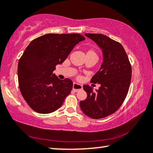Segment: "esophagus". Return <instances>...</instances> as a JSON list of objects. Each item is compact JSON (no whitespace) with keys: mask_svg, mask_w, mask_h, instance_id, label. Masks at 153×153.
<instances>
[{"mask_svg":"<svg viewBox=\"0 0 153 153\" xmlns=\"http://www.w3.org/2000/svg\"><path fill=\"white\" fill-rule=\"evenodd\" d=\"M73 91L75 92H77L79 91H81V90L83 89V86L81 84H79L77 83H73V87H72Z\"/></svg>","mask_w":153,"mask_h":153,"instance_id":"34e87169","label":"esophagus"}]
</instances>
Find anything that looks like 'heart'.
<instances>
[{
  "label": "heart",
  "mask_w": 153,
  "mask_h": 153,
  "mask_svg": "<svg viewBox=\"0 0 153 153\" xmlns=\"http://www.w3.org/2000/svg\"><path fill=\"white\" fill-rule=\"evenodd\" d=\"M86 56H91V57L97 58V52L93 49H88L86 51Z\"/></svg>",
  "instance_id": "heart-1"
}]
</instances>
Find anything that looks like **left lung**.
I'll list each match as a JSON object with an SVG mask.
<instances>
[{"mask_svg":"<svg viewBox=\"0 0 153 153\" xmlns=\"http://www.w3.org/2000/svg\"><path fill=\"white\" fill-rule=\"evenodd\" d=\"M101 48L104 61L91 82L100 83L99 90L83 85L87 98L80 102V107L93 119L104 118L116 111L128 93L131 79V67L128 56L121 44L106 35L85 33Z\"/></svg>","mask_w":153,"mask_h":153,"instance_id":"8db88e82","label":"left lung"}]
</instances>
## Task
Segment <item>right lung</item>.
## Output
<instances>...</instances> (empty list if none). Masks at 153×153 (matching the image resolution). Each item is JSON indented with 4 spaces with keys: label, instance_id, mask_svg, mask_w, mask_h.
Returning <instances> with one entry per match:
<instances>
[{
    "label": "right lung",
    "instance_id": "1",
    "mask_svg": "<svg viewBox=\"0 0 153 153\" xmlns=\"http://www.w3.org/2000/svg\"><path fill=\"white\" fill-rule=\"evenodd\" d=\"M83 35L49 33L29 44L19 60L18 81L21 93L28 106L39 114L59 108L73 87L70 79L60 80L53 74L63 62Z\"/></svg>",
    "mask_w": 153,
    "mask_h": 153
}]
</instances>
